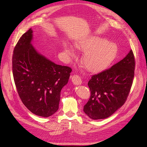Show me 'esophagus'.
<instances>
[{
    "label": "esophagus",
    "mask_w": 147,
    "mask_h": 147,
    "mask_svg": "<svg viewBox=\"0 0 147 147\" xmlns=\"http://www.w3.org/2000/svg\"><path fill=\"white\" fill-rule=\"evenodd\" d=\"M71 81L74 85H82V80L81 79V78L79 76L75 75V74L71 76Z\"/></svg>",
    "instance_id": "obj_1"
}]
</instances>
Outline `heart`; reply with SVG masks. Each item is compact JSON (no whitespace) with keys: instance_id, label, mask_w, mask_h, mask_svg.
<instances>
[{"instance_id":"b5f03b06","label":"heart","mask_w":147,"mask_h":147,"mask_svg":"<svg viewBox=\"0 0 147 147\" xmlns=\"http://www.w3.org/2000/svg\"><path fill=\"white\" fill-rule=\"evenodd\" d=\"M77 48L85 52L83 63L87 70L96 73L104 70L114 60L117 54V47L100 36H92L76 43ZM65 51L70 56L74 55L73 47L65 45Z\"/></svg>"}]
</instances>
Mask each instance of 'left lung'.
Instances as JSON below:
<instances>
[{
	"label": "left lung",
	"mask_w": 147,
	"mask_h": 147,
	"mask_svg": "<svg viewBox=\"0 0 147 147\" xmlns=\"http://www.w3.org/2000/svg\"><path fill=\"white\" fill-rule=\"evenodd\" d=\"M135 67V57L131 50L117 64L92 76L88 83L91 95L83 107L90 118H107L123 105L131 88Z\"/></svg>",
	"instance_id": "left-lung-1"
}]
</instances>
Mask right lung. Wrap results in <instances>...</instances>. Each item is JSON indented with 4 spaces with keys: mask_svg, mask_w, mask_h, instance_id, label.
<instances>
[{
    "mask_svg": "<svg viewBox=\"0 0 147 147\" xmlns=\"http://www.w3.org/2000/svg\"><path fill=\"white\" fill-rule=\"evenodd\" d=\"M30 28L19 40L12 55V73L19 96L36 115L48 117L57 112L61 91L72 69L58 65L40 54L32 44Z\"/></svg>",
    "mask_w": 147,
    "mask_h": 147,
    "instance_id": "obj_1",
    "label": "right lung"
}]
</instances>
